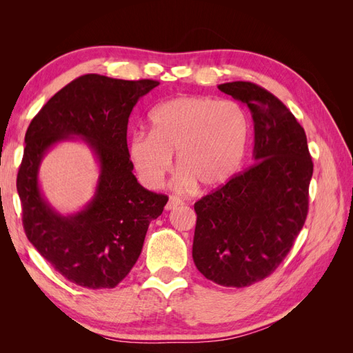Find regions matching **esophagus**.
I'll list each match as a JSON object with an SVG mask.
<instances>
[{
    "mask_svg": "<svg viewBox=\"0 0 353 353\" xmlns=\"http://www.w3.org/2000/svg\"><path fill=\"white\" fill-rule=\"evenodd\" d=\"M179 205H181V200H179L178 197H175V196H170V197H169V201L166 203L165 209H166V210H172V209H175L176 206H179Z\"/></svg>",
    "mask_w": 353,
    "mask_h": 353,
    "instance_id": "obj_1",
    "label": "esophagus"
}]
</instances>
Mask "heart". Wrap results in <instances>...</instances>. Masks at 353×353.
<instances>
[{
	"mask_svg": "<svg viewBox=\"0 0 353 353\" xmlns=\"http://www.w3.org/2000/svg\"><path fill=\"white\" fill-rule=\"evenodd\" d=\"M152 131H137L128 154L141 183L159 188L176 153L183 188L215 190L237 172L248 148L250 123L241 105L200 95H179L150 113Z\"/></svg>",
	"mask_w": 353,
	"mask_h": 353,
	"instance_id": "obj_1",
	"label": "heart"
}]
</instances>
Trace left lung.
<instances>
[{
	"label": "left lung",
	"mask_w": 353,
	"mask_h": 353,
	"mask_svg": "<svg viewBox=\"0 0 353 353\" xmlns=\"http://www.w3.org/2000/svg\"><path fill=\"white\" fill-rule=\"evenodd\" d=\"M218 88L250 110L254 165L194 203L193 261L208 280L241 288L290 252L306 221L314 163L303 128L275 95L243 81Z\"/></svg>",
	"instance_id": "left-lung-1"
}]
</instances>
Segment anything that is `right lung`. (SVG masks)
I'll use <instances>...</instances> for the list:
<instances>
[{"label": "right lung", "instance_id": "add662e5", "mask_svg": "<svg viewBox=\"0 0 353 353\" xmlns=\"http://www.w3.org/2000/svg\"><path fill=\"white\" fill-rule=\"evenodd\" d=\"M157 81L83 74L47 101L25 135L17 174L28 240L52 268L87 288H113L130 274L150 222L162 215L165 194L145 190L132 174L128 119ZM82 141L99 165L93 199L81 211L60 214L41 193L39 168L52 146Z\"/></svg>", "mask_w": 353, "mask_h": 353}]
</instances>
